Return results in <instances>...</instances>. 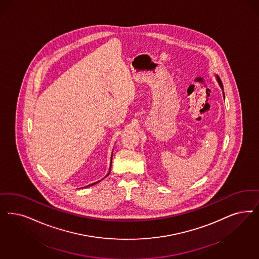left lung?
Segmentation results:
<instances>
[{
    "label": "left lung",
    "instance_id": "obj_1",
    "mask_svg": "<svg viewBox=\"0 0 259 259\" xmlns=\"http://www.w3.org/2000/svg\"><path fill=\"white\" fill-rule=\"evenodd\" d=\"M215 77H216V80L218 82V84H219V86H220V88L222 89V92H223V97L225 98V94H224V88H223V84H222V81L220 79V77L218 76V75H215Z\"/></svg>",
    "mask_w": 259,
    "mask_h": 259
}]
</instances>
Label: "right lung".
Wrapping results in <instances>:
<instances>
[{
    "mask_svg": "<svg viewBox=\"0 0 259 259\" xmlns=\"http://www.w3.org/2000/svg\"><path fill=\"white\" fill-rule=\"evenodd\" d=\"M112 157H113V153H112ZM112 157H111V162H110V168H109V172H108L107 175H106V176H105L104 178H106L108 175L110 174V171H111V166H112ZM103 179H102V180H103ZM100 181H101V180H100ZM100 181H98V182H96V183H94V184H92V185H89V186H87V187H84V188H88V187H92V186H94V185H96V184H98V183H99Z\"/></svg>",
    "mask_w": 259,
    "mask_h": 259,
    "instance_id": "right-lung-1",
    "label": "right lung"
}]
</instances>
